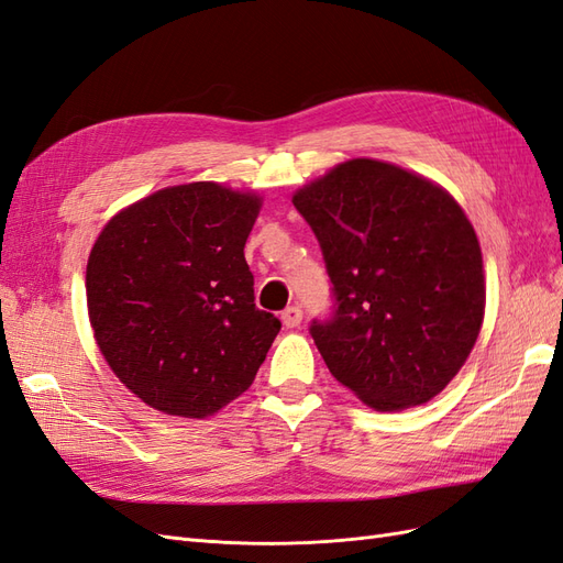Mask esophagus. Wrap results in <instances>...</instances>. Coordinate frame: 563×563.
<instances>
[{
    "mask_svg": "<svg viewBox=\"0 0 563 563\" xmlns=\"http://www.w3.org/2000/svg\"><path fill=\"white\" fill-rule=\"evenodd\" d=\"M282 322H284V327H288V329H294V327H298V324L302 322V310H300L298 306H291V308H286V310L282 312Z\"/></svg>",
    "mask_w": 563,
    "mask_h": 563,
    "instance_id": "34e87169",
    "label": "esophagus"
}]
</instances>
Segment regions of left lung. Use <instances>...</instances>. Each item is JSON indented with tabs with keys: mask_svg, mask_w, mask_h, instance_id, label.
Masks as SVG:
<instances>
[{
	"mask_svg": "<svg viewBox=\"0 0 563 563\" xmlns=\"http://www.w3.org/2000/svg\"><path fill=\"white\" fill-rule=\"evenodd\" d=\"M322 249L333 314L310 333L329 372L378 412L429 402L462 369L485 312L483 257L431 179L353 158L294 194Z\"/></svg>",
	"mask_w": 563,
	"mask_h": 563,
	"instance_id": "obj_1",
	"label": "left lung"
}]
</instances>
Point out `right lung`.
<instances>
[{
	"label": "right lung",
	"mask_w": 563,
	"mask_h": 563,
	"mask_svg": "<svg viewBox=\"0 0 563 563\" xmlns=\"http://www.w3.org/2000/svg\"><path fill=\"white\" fill-rule=\"evenodd\" d=\"M261 206L218 181L168 187L120 210L89 253L99 351L158 412L216 415L249 390L282 329L255 308L244 257Z\"/></svg>",
	"instance_id": "obj_1"
}]
</instances>
